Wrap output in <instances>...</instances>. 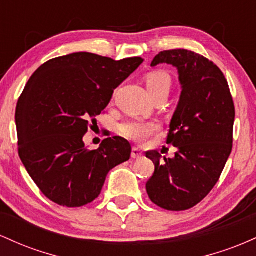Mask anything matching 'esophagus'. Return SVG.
Instances as JSON below:
<instances>
[{"label":"esophagus","mask_w":256,"mask_h":256,"mask_svg":"<svg viewBox=\"0 0 256 256\" xmlns=\"http://www.w3.org/2000/svg\"><path fill=\"white\" fill-rule=\"evenodd\" d=\"M142 155H143L142 152H140L138 148H136V146H134V148H132V152H131L132 158H142Z\"/></svg>","instance_id":"obj_1"}]
</instances>
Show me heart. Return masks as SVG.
I'll return each instance as SVG.
<instances>
[{"instance_id": "heart-1", "label": "heart", "mask_w": 256, "mask_h": 256, "mask_svg": "<svg viewBox=\"0 0 256 256\" xmlns=\"http://www.w3.org/2000/svg\"><path fill=\"white\" fill-rule=\"evenodd\" d=\"M144 82L149 94H152L158 90L170 91L172 83L168 73L161 71V70L146 73L144 76ZM158 130V128L156 124L143 122H128L125 124H122V128H120L122 136L140 143L144 142L146 138L154 134Z\"/></svg>"}]
</instances>
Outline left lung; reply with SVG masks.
<instances>
[{
  "label": "left lung",
  "mask_w": 256,
  "mask_h": 256,
  "mask_svg": "<svg viewBox=\"0 0 256 256\" xmlns=\"http://www.w3.org/2000/svg\"><path fill=\"white\" fill-rule=\"evenodd\" d=\"M178 70L182 94L167 144L174 158L146 152L155 171L146 182L149 198L167 210H185L201 202L219 180L234 142V104L224 73L212 61L185 49L158 52L152 66Z\"/></svg>",
  "instance_id": "1"
}]
</instances>
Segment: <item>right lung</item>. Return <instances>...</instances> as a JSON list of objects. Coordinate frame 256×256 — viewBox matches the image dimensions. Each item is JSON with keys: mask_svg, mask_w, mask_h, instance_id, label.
Listing matches in <instances>:
<instances>
[{"mask_svg": "<svg viewBox=\"0 0 256 256\" xmlns=\"http://www.w3.org/2000/svg\"><path fill=\"white\" fill-rule=\"evenodd\" d=\"M143 62L73 52L46 61L28 79L16 110L18 150L26 171L50 201L82 207L101 194L108 172L130 158L125 138L108 137L89 150L84 134L114 89Z\"/></svg>", "mask_w": 256, "mask_h": 256, "instance_id": "right-lung-1", "label": "right lung"}]
</instances>
